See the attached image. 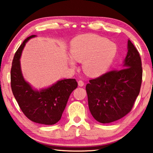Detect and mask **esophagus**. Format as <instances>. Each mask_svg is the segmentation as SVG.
Instances as JSON below:
<instances>
[{
	"label": "esophagus",
	"mask_w": 153,
	"mask_h": 153,
	"mask_svg": "<svg viewBox=\"0 0 153 153\" xmlns=\"http://www.w3.org/2000/svg\"><path fill=\"white\" fill-rule=\"evenodd\" d=\"M77 83H78V86H83L84 85V82L82 81V80H79Z\"/></svg>",
	"instance_id": "34e87169"
}]
</instances>
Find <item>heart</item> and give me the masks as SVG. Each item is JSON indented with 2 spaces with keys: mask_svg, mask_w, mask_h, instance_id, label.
<instances>
[{
  "mask_svg": "<svg viewBox=\"0 0 153 153\" xmlns=\"http://www.w3.org/2000/svg\"><path fill=\"white\" fill-rule=\"evenodd\" d=\"M72 57L69 58L71 67H76V61H83L84 71L90 76L104 74L112 63L117 52L115 43L107 38L94 34L79 35L72 41L70 46Z\"/></svg>",
  "mask_w": 153,
  "mask_h": 153,
  "instance_id": "b5f03b06",
  "label": "heart"
}]
</instances>
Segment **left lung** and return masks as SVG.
Returning a JSON list of instances; mask_svg holds the SVG:
<instances>
[{"mask_svg":"<svg viewBox=\"0 0 153 153\" xmlns=\"http://www.w3.org/2000/svg\"><path fill=\"white\" fill-rule=\"evenodd\" d=\"M123 69L105 73L89 80L86 90L90 111L101 123L114 122L131 110L142 80V60L138 51L128 40Z\"/></svg>","mask_w":153,"mask_h":153,"instance_id":"1","label":"left lung"}]
</instances>
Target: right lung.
<instances>
[{
  "mask_svg": "<svg viewBox=\"0 0 153 153\" xmlns=\"http://www.w3.org/2000/svg\"><path fill=\"white\" fill-rule=\"evenodd\" d=\"M36 35L24 41L14 55L11 69V86L19 106L33 122L52 125L60 120L70 94L77 88L76 79H64L39 91L34 89L22 76L20 57L26 43Z\"/></svg>",
  "mask_w": 153,
  "mask_h": 153,
  "instance_id": "right-lung-1",
  "label": "right lung"
}]
</instances>
